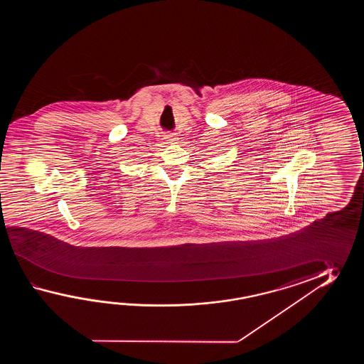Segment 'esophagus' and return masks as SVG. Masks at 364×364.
<instances>
[{
  "label": "esophagus",
  "instance_id": "34e87169",
  "mask_svg": "<svg viewBox=\"0 0 364 364\" xmlns=\"http://www.w3.org/2000/svg\"><path fill=\"white\" fill-rule=\"evenodd\" d=\"M164 139L166 140L168 143H171V141H174L177 138H176V134H173V132H166V134L164 135Z\"/></svg>",
  "mask_w": 364,
  "mask_h": 364
}]
</instances>
